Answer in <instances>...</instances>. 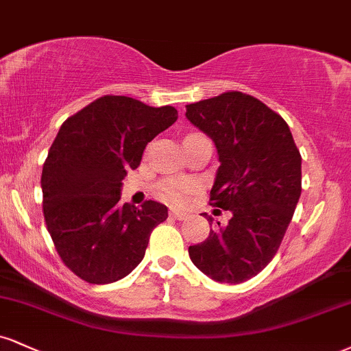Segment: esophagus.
Segmentation results:
<instances>
[{
  "instance_id": "obj_1",
  "label": "esophagus",
  "mask_w": 351,
  "mask_h": 351,
  "mask_svg": "<svg viewBox=\"0 0 351 351\" xmlns=\"http://www.w3.org/2000/svg\"><path fill=\"white\" fill-rule=\"evenodd\" d=\"M170 216L173 219H176V221H186V219H188L186 213H181V210H176V209L170 210Z\"/></svg>"
}]
</instances>
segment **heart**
I'll use <instances>...</instances> for the list:
<instances>
[{
	"label": "heart",
	"instance_id": "obj_1",
	"mask_svg": "<svg viewBox=\"0 0 351 351\" xmlns=\"http://www.w3.org/2000/svg\"><path fill=\"white\" fill-rule=\"evenodd\" d=\"M160 196L163 199L175 202V204H181V202L186 201L188 193H191L194 189L193 183L188 181H165L160 184Z\"/></svg>",
	"mask_w": 351,
	"mask_h": 351
}]
</instances>
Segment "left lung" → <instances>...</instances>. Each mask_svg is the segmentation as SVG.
<instances>
[{"label": "left lung", "instance_id": "left-lung-1", "mask_svg": "<svg viewBox=\"0 0 351 351\" xmlns=\"http://www.w3.org/2000/svg\"><path fill=\"white\" fill-rule=\"evenodd\" d=\"M186 117L217 149L210 206L232 213L226 227L217 222L204 242L188 248L189 258L214 281L237 285L280 248L301 196V154L280 114L245 93L188 104Z\"/></svg>", "mask_w": 351, "mask_h": 351}]
</instances>
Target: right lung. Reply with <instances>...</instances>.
I'll return each instance as SVG.
<instances>
[{"mask_svg":"<svg viewBox=\"0 0 351 351\" xmlns=\"http://www.w3.org/2000/svg\"><path fill=\"white\" fill-rule=\"evenodd\" d=\"M176 119L173 106L106 95L62 124L42 168V208L58 255L82 280L108 285L128 276L152 230L167 221L157 201L135 208L119 199L147 143Z\"/></svg>","mask_w":351,"mask_h":351,"instance_id":"right-lung-1","label":"right lung"}]
</instances>
